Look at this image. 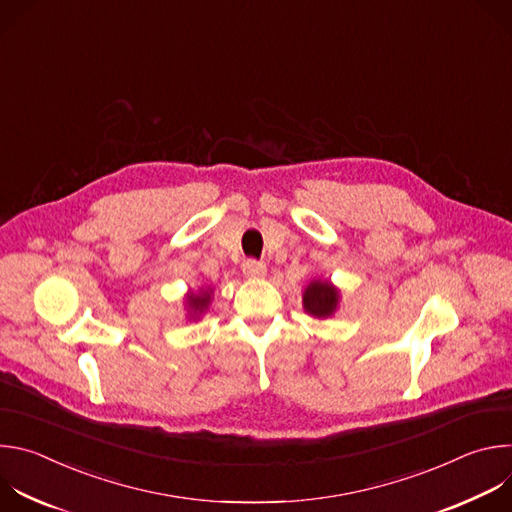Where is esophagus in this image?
I'll list each match as a JSON object with an SVG mask.
<instances>
[{
	"mask_svg": "<svg viewBox=\"0 0 512 512\" xmlns=\"http://www.w3.org/2000/svg\"><path fill=\"white\" fill-rule=\"evenodd\" d=\"M265 273H267V267H265V263H261V261L247 259V261L243 263V275H245L247 279H261V277H265Z\"/></svg>",
	"mask_w": 512,
	"mask_h": 512,
	"instance_id": "1",
	"label": "esophagus"
}]
</instances>
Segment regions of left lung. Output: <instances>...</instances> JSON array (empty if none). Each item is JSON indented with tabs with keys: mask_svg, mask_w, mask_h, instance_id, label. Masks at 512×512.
Masks as SVG:
<instances>
[{
	"mask_svg": "<svg viewBox=\"0 0 512 512\" xmlns=\"http://www.w3.org/2000/svg\"><path fill=\"white\" fill-rule=\"evenodd\" d=\"M304 312L312 318H332L340 304V289L330 279H312L302 294Z\"/></svg>",
	"mask_w": 512,
	"mask_h": 512,
	"instance_id": "1",
	"label": "left lung"
}]
</instances>
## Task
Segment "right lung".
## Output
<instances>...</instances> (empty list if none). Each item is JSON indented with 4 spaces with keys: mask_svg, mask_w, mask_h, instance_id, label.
<instances>
[{
    "mask_svg": "<svg viewBox=\"0 0 512 512\" xmlns=\"http://www.w3.org/2000/svg\"><path fill=\"white\" fill-rule=\"evenodd\" d=\"M212 294L214 289L212 287H198V291H188L184 296V308L188 312V320H200L202 314H206V310L212 304Z\"/></svg>",
    "mask_w": 512,
    "mask_h": 512,
    "instance_id": "obj_1",
    "label": "right lung"
}]
</instances>
